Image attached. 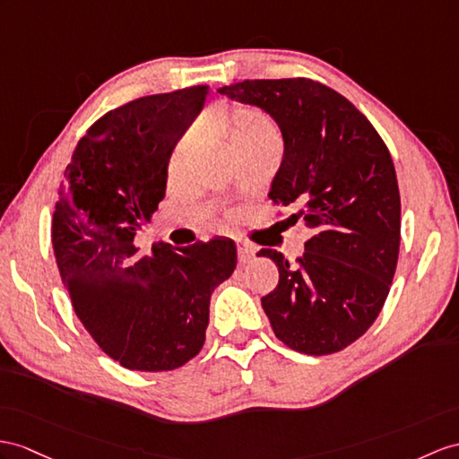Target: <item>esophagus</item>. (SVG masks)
Here are the masks:
<instances>
[{
  "label": "esophagus",
  "mask_w": 459,
  "mask_h": 459,
  "mask_svg": "<svg viewBox=\"0 0 459 459\" xmlns=\"http://www.w3.org/2000/svg\"><path fill=\"white\" fill-rule=\"evenodd\" d=\"M256 249L249 243H238V256H239V263H249L253 256H255Z\"/></svg>",
  "instance_id": "esophagus-1"
}]
</instances>
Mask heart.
I'll use <instances>...</instances> for the list:
<instances>
[{"label": "heart", "mask_w": 459, "mask_h": 459, "mask_svg": "<svg viewBox=\"0 0 459 459\" xmlns=\"http://www.w3.org/2000/svg\"><path fill=\"white\" fill-rule=\"evenodd\" d=\"M206 132L212 140H216L221 145V150L228 155L281 148V134H278L276 125L264 113L255 108L231 110L226 118L210 122ZM188 152H191V140L185 138L171 155V177H177L183 171Z\"/></svg>", "instance_id": "b5f03b06"}]
</instances>
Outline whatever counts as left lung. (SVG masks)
Listing matches in <instances>:
<instances>
[{
	"instance_id": "8db88e82",
	"label": "left lung",
	"mask_w": 459,
	"mask_h": 459,
	"mask_svg": "<svg viewBox=\"0 0 459 459\" xmlns=\"http://www.w3.org/2000/svg\"><path fill=\"white\" fill-rule=\"evenodd\" d=\"M218 93L263 108L282 132L274 204L314 230L296 263L261 249L278 286L261 298L274 334L298 352H339L372 327L394 281L401 198L384 140L359 108L307 77L245 80Z\"/></svg>"
}]
</instances>
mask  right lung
Segmentation results:
<instances>
[{"mask_svg": "<svg viewBox=\"0 0 459 459\" xmlns=\"http://www.w3.org/2000/svg\"><path fill=\"white\" fill-rule=\"evenodd\" d=\"M206 95L208 85H195L108 110L77 142L56 200L52 245L75 316L128 370L169 372L195 359L210 296L238 264L231 239L143 251L136 238Z\"/></svg>", "mask_w": 459, "mask_h": 459, "instance_id": "obj_1", "label": "right lung"}]
</instances>
